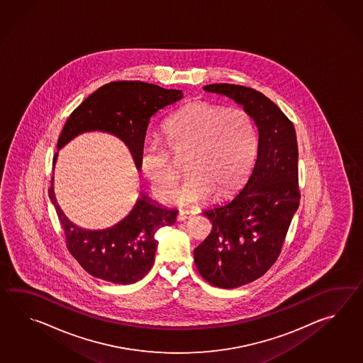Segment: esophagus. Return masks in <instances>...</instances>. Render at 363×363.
<instances>
[{"label": "esophagus", "mask_w": 363, "mask_h": 363, "mask_svg": "<svg viewBox=\"0 0 363 363\" xmlns=\"http://www.w3.org/2000/svg\"><path fill=\"white\" fill-rule=\"evenodd\" d=\"M193 218V213H189V211H184V210H182V211H179L178 219L179 222H184V220H188V219H191Z\"/></svg>", "instance_id": "1"}]
</instances>
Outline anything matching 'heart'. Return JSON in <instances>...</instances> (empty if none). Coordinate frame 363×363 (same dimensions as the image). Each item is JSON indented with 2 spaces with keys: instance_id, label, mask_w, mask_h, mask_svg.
<instances>
[{
  "instance_id": "obj_1",
  "label": "heart",
  "mask_w": 363,
  "mask_h": 363,
  "mask_svg": "<svg viewBox=\"0 0 363 363\" xmlns=\"http://www.w3.org/2000/svg\"><path fill=\"white\" fill-rule=\"evenodd\" d=\"M162 132L175 158L188 155V179L172 199L178 205L196 206L210 200L211 191H232L253 167L257 132L242 108L189 102L164 122ZM169 150L157 140L144 141L140 149V169L158 200H166L180 178Z\"/></svg>"
}]
</instances>
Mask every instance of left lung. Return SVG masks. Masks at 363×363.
<instances>
[{"label":"left lung","mask_w":363,"mask_h":363,"mask_svg":"<svg viewBox=\"0 0 363 363\" xmlns=\"http://www.w3.org/2000/svg\"><path fill=\"white\" fill-rule=\"evenodd\" d=\"M241 105L258 128L255 169L230 202L203 211L213 223L194 249V263L211 286L231 289L261 278L278 259L300 203L298 147L294 123L263 93L242 85L208 84Z\"/></svg>","instance_id":"left-lung-1"}]
</instances>
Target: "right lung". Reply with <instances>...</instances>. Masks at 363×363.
I'll return each mask as SVG.
<instances>
[{
    "label": "right lung",
    "mask_w": 363,
    "mask_h": 363,
    "mask_svg": "<svg viewBox=\"0 0 363 363\" xmlns=\"http://www.w3.org/2000/svg\"><path fill=\"white\" fill-rule=\"evenodd\" d=\"M183 99L179 89H164L144 82H111L79 105L63 125L57 149L77 135L102 131L123 141L136 167L147 124L158 110ZM55 153L53 163L57 161ZM55 178L49 197L55 205L66 245L79 264L94 278L116 284H132L144 278L155 263V233L177 220L178 211L166 208L141 193L130 214L105 230H84L69 222L55 200Z\"/></svg>",
    "instance_id": "obj_1"
}]
</instances>
